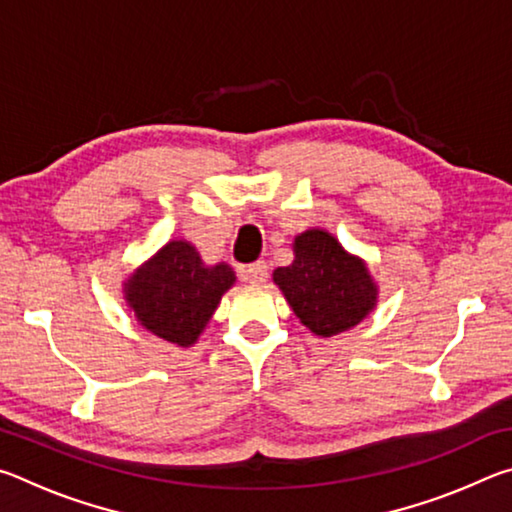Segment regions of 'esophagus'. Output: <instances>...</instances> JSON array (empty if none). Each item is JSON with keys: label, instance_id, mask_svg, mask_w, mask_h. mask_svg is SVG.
I'll use <instances>...</instances> for the list:
<instances>
[{"label": "esophagus", "instance_id": "1", "mask_svg": "<svg viewBox=\"0 0 512 512\" xmlns=\"http://www.w3.org/2000/svg\"><path fill=\"white\" fill-rule=\"evenodd\" d=\"M266 277H268L266 262H253V264L244 266V280L253 282V284H262V282H266Z\"/></svg>", "mask_w": 512, "mask_h": 512}]
</instances>
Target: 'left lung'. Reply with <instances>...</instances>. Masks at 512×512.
I'll return each mask as SVG.
<instances>
[{
  "mask_svg": "<svg viewBox=\"0 0 512 512\" xmlns=\"http://www.w3.org/2000/svg\"><path fill=\"white\" fill-rule=\"evenodd\" d=\"M291 266L273 273L284 298L318 336L345 332L375 307L377 289L368 268L350 257L339 241L323 230H307L296 239Z\"/></svg>",
  "mask_w": 512,
  "mask_h": 512,
  "instance_id": "left-lung-1",
  "label": "left lung"
}]
</instances>
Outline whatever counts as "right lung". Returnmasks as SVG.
I'll return each mask as SVG.
<instances>
[{"label": "right lung", "mask_w": 512, "mask_h": 512, "mask_svg": "<svg viewBox=\"0 0 512 512\" xmlns=\"http://www.w3.org/2000/svg\"><path fill=\"white\" fill-rule=\"evenodd\" d=\"M232 282L235 273L228 264L205 266L192 244L169 241L128 280L126 300L149 332L187 348Z\"/></svg>", "instance_id": "add662e5"}]
</instances>
